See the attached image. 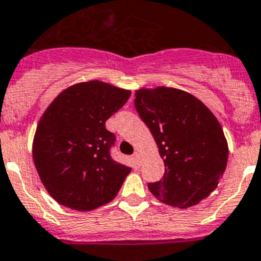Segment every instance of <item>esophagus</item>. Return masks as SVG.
<instances>
[{
    "label": "esophagus",
    "instance_id": "esophagus-1",
    "mask_svg": "<svg viewBox=\"0 0 261 261\" xmlns=\"http://www.w3.org/2000/svg\"><path fill=\"white\" fill-rule=\"evenodd\" d=\"M134 160H135V163H137V164H139V163H140V155H139V152H135V153H134Z\"/></svg>",
    "mask_w": 261,
    "mask_h": 261
}]
</instances>
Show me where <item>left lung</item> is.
I'll use <instances>...</instances> for the list:
<instances>
[{
	"mask_svg": "<svg viewBox=\"0 0 261 261\" xmlns=\"http://www.w3.org/2000/svg\"><path fill=\"white\" fill-rule=\"evenodd\" d=\"M135 108L165 165L149 192L173 207L197 205L218 187L227 165V140L218 119L193 94L176 88L138 89Z\"/></svg>",
	"mask_w": 261,
	"mask_h": 261,
	"instance_id": "8db88e82",
	"label": "left lung"
}]
</instances>
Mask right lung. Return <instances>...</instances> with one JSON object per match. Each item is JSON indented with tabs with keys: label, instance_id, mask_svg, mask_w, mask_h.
I'll use <instances>...</instances> for the list:
<instances>
[{
	"label": "right lung",
	"instance_id": "obj_1",
	"mask_svg": "<svg viewBox=\"0 0 261 261\" xmlns=\"http://www.w3.org/2000/svg\"><path fill=\"white\" fill-rule=\"evenodd\" d=\"M131 92L98 80L74 84L38 122L33 159L43 185L60 205L89 212L114 199L131 168L114 162L115 135L105 122Z\"/></svg>",
	"mask_w": 261,
	"mask_h": 261
}]
</instances>
